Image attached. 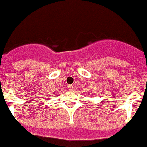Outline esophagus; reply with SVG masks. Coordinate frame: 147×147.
I'll list each match as a JSON object with an SVG mask.
<instances>
[{"label":"esophagus","mask_w":147,"mask_h":147,"mask_svg":"<svg viewBox=\"0 0 147 147\" xmlns=\"http://www.w3.org/2000/svg\"><path fill=\"white\" fill-rule=\"evenodd\" d=\"M69 91L70 92H72L74 90V85H69Z\"/></svg>","instance_id":"obj_1"}]
</instances>
